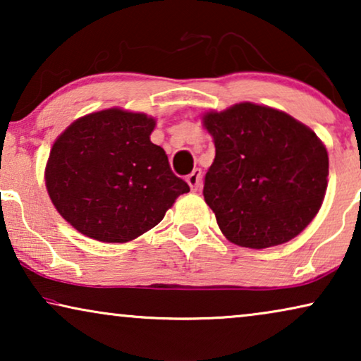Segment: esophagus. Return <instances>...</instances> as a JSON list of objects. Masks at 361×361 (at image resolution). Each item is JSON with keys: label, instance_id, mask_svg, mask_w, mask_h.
Wrapping results in <instances>:
<instances>
[{"label": "esophagus", "instance_id": "1", "mask_svg": "<svg viewBox=\"0 0 361 361\" xmlns=\"http://www.w3.org/2000/svg\"><path fill=\"white\" fill-rule=\"evenodd\" d=\"M185 180H187V184L190 185L192 190H197V189H199L200 182H202V171L200 169H194L189 176L185 177Z\"/></svg>", "mask_w": 361, "mask_h": 361}]
</instances>
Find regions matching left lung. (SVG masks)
<instances>
[{
  "mask_svg": "<svg viewBox=\"0 0 361 361\" xmlns=\"http://www.w3.org/2000/svg\"><path fill=\"white\" fill-rule=\"evenodd\" d=\"M204 125L215 142L204 197L226 238L261 250L298 236L327 189L329 156L315 133L255 103L207 113Z\"/></svg>",
  "mask_w": 361,
  "mask_h": 361,
  "instance_id": "1",
  "label": "left lung"
}]
</instances>
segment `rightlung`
Listing matches in <instances>:
<instances>
[{"label": "right lung", "mask_w": 361, "mask_h": 361, "mask_svg": "<svg viewBox=\"0 0 361 361\" xmlns=\"http://www.w3.org/2000/svg\"><path fill=\"white\" fill-rule=\"evenodd\" d=\"M156 121L111 108L72 123L54 142L46 185L59 214L88 238L126 243L164 219L190 187L151 142Z\"/></svg>", "instance_id": "add662e5"}]
</instances>
